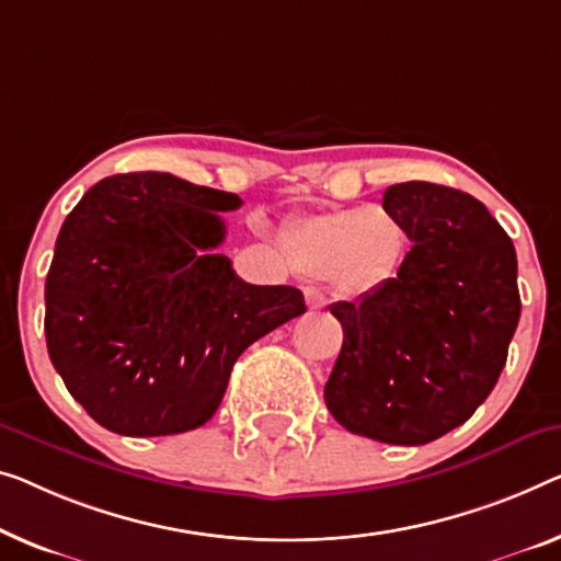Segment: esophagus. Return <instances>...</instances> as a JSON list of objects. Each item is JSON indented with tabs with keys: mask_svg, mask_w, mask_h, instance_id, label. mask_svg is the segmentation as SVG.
<instances>
[{
	"mask_svg": "<svg viewBox=\"0 0 561 561\" xmlns=\"http://www.w3.org/2000/svg\"><path fill=\"white\" fill-rule=\"evenodd\" d=\"M305 297H307L309 309H322V307H328V297H324L322 289L307 287V289H305Z\"/></svg>",
	"mask_w": 561,
	"mask_h": 561,
	"instance_id": "obj_1",
	"label": "esophagus"
}]
</instances>
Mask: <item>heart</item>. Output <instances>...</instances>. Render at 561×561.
I'll use <instances>...</instances> for the list:
<instances>
[{
    "label": "heart",
    "instance_id": "1",
    "mask_svg": "<svg viewBox=\"0 0 561 561\" xmlns=\"http://www.w3.org/2000/svg\"><path fill=\"white\" fill-rule=\"evenodd\" d=\"M284 249L307 277L367 291L396 274L405 252V231L386 208H345L297 221Z\"/></svg>",
    "mask_w": 561,
    "mask_h": 561
}]
</instances>
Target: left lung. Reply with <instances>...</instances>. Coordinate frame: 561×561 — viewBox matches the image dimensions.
<instances>
[{
	"mask_svg": "<svg viewBox=\"0 0 561 561\" xmlns=\"http://www.w3.org/2000/svg\"><path fill=\"white\" fill-rule=\"evenodd\" d=\"M413 241L398 277L334 302L342 350L324 403L357 436L423 446L494 390L522 314L512 239L463 191L396 183L382 196Z\"/></svg>",
	"mask_w": 561,
	"mask_h": 561,
	"instance_id": "1",
	"label": "left lung"
}]
</instances>
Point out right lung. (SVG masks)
I'll list each match as a JSON object with an SVG mask.
<instances>
[{"mask_svg":"<svg viewBox=\"0 0 561 561\" xmlns=\"http://www.w3.org/2000/svg\"><path fill=\"white\" fill-rule=\"evenodd\" d=\"M241 198L171 173H121L67 214L45 282V337L70 396L121 436H173L221 405L231 367L305 314L216 254Z\"/></svg>","mask_w":561,"mask_h":561,"instance_id":"obj_1","label":"right lung"}]
</instances>
